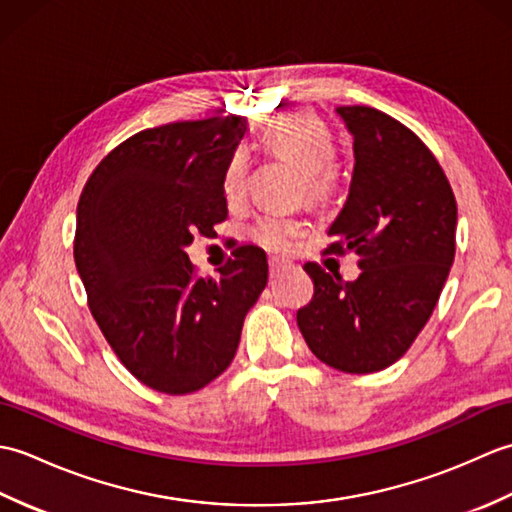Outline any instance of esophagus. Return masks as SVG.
Segmentation results:
<instances>
[{"label":"esophagus","instance_id":"34e87169","mask_svg":"<svg viewBox=\"0 0 512 512\" xmlns=\"http://www.w3.org/2000/svg\"><path fill=\"white\" fill-rule=\"evenodd\" d=\"M268 266H270V279H275V277H279L281 270H288L292 264L288 262V259L270 257V259H268Z\"/></svg>","mask_w":512,"mask_h":512}]
</instances>
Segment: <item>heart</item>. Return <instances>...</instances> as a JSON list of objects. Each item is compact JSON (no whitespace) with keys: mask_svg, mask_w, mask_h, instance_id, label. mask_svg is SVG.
<instances>
[{"mask_svg":"<svg viewBox=\"0 0 512 512\" xmlns=\"http://www.w3.org/2000/svg\"><path fill=\"white\" fill-rule=\"evenodd\" d=\"M262 145L292 165L301 169L303 187H306L310 198H325L336 182L334 167V138L319 116L312 112H290L275 118L262 134ZM248 165L244 154H235L228 162L224 173V195L226 200L242 198L246 189ZM303 231V222L297 217L268 213L259 217L253 226V237L257 244L270 250H288L295 242L297 235Z\"/></svg>","mask_w":512,"mask_h":512,"instance_id":"b5f03b06","label":"heart"}]
</instances>
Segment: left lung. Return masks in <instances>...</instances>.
Returning <instances> with one entry per match:
<instances>
[{"label":"left lung","instance_id":"obj_1","mask_svg":"<svg viewBox=\"0 0 512 512\" xmlns=\"http://www.w3.org/2000/svg\"><path fill=\"white\" fill-rule=\"evenodd\" d=\"M334 112L354 140V171L330 250H356L361 275L345 281L306 264L314 297L297 325L325 365L372 374L409 350L436 308L455 257L458 204L411 129L365 105Z\"/></svg>","mask_w":512,"mask_h":512}]
</instances>
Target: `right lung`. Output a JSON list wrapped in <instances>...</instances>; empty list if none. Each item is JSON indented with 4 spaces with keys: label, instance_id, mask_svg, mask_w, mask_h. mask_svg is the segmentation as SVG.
I'll return each instance as SVG.
<instances>
[{
    "label": "right lung",
    "instance_id": "right-lung-1",
    "mask_svg": "<svg viewBox=\"0 0 512 512\" xmlns=\"http://www.w3.org/2000/svg\"><path fill=\"white\" fill-rule=\"evenodd\" d=\"M246 118L171 123L127 138L76 206L74 264L114 354L140 383L180 396L231 365L246 312L268 284L262 248L239 246L195 277L187 246L226 220L224 173Z\"/></svg>",
    "mask_w": 512,
    "mask_h": 512
}]
</instances>
